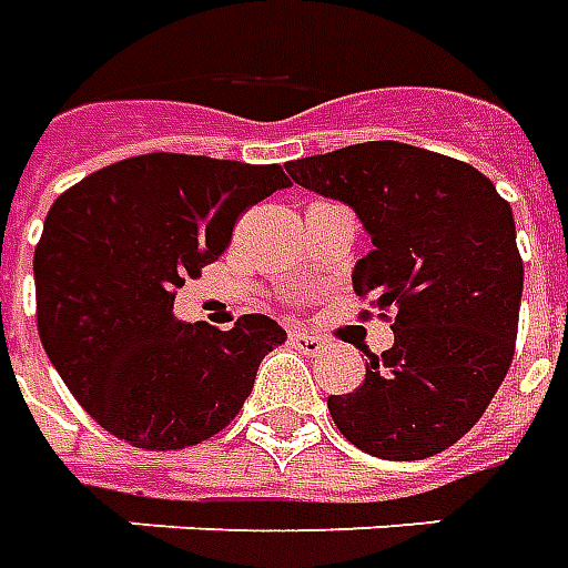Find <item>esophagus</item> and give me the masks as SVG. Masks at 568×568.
Returning a JSON list of instances; mask_svg holds the SVG:
<instances>
[{
  "instance_id": "obj_1",
  "label": "esophagus",
  "mask_w": 568,
  "mask_h": 568,
  "mask_svg": "<svg viewBox=\"0 0 568 568\" xmlns=\"http://www.w3.org/2000/svg\"><path fill=\"white\" fill-rule=\"evenodd\" d=\"M288 339H292V346L306 352V355H318V352L325 348V339L316 337V334H306V331H292Z\"/></svg>"
}]
</instances>
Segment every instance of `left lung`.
I'll return each mask as SVG.
<instances>
[{"instance_id":"1","label":"left lung","mask_w":568,"mask_h":568,"mask_svg":"<svg viewBox=\"0 0 568 568\" xmlns=\"http://www.w3.org/2000/svg\"><path fill=\"white\" fill-rule=\"evenodd\" d=\"M285 171L355 210L373 243L355 292L397 313L394 346L369 358L358 390L327 397L331 418L373 457L439 455L481 418L515 355L524 264L508 201L473 165L397 141Z\"/></svg>"}]
</instances>
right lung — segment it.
Returning a JSON list of instances; mask_svg holds the SVG:
<instances>
[{
  "instance_id": "right-lung-1",
  "label": "right lung",
  "mask_w": 568,
  "mask_h": 568,
  "mask_svg": "<svg viewBox=\"0 0 568 568\" xmlns=\"http://www.w3.org/2000/svg\"><path fill=\"white\" fill-rule=\"evenodd\" d=\"M288 186L280 165L146 153L53 201L32 262L38 334L108 434L171 452L241 413L285 331L262 313L231 331L186 325L174 288L220 258L243 210Z\"/></svg>"
}]
</instances>
